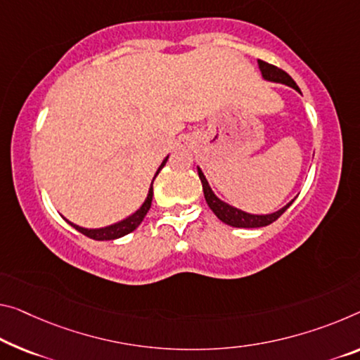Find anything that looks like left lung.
Returning a JSON list of instances; mask_svg holds the SVG:
<instances>
[{"label":"left lung","instance_id":"1","mask_svg":"<svg viewBox=\"0 0 360 360\" xmlns=\"http://www.w3.org/2000/svg\"><path fill=\"white\" fill-rule=\"evenodd\" d=\"M259 64V69L262 72V77L265 80L269 82H275V84H283V85H288L291 88H295L296 91H300V86L296 85V82L291 79V77L286 74L285 70H281L278 68H275V65L265 63V60H257ZM198 175L199 179H201V184H202V191H204V198H206V202L207 206L212 209V212L217 215V217L222 220L224 224L230 225V226H236V229H257V226H265V225H270L272 222H275L276 219L280 217L281 214H283L286 209H288L292 201H290L286 204L285 207H281L280 211H276L274 214H265V215H257V214H248L245 211H240V209H236L233 206H230V204H226L224 201H220V199L214 195L211 186H209L206 176L201 172V169L198 167Z\"/></svg>","mask_w":360,"mask_h":360}]
</instances>
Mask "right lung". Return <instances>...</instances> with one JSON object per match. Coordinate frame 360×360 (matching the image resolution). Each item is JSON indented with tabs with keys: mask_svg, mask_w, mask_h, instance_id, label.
I'll list each match as a JSON object with an SVG mask.
<instances>
[{
	"mask_svg": "<svg viewBox=\"0 0 360 360\" xmlns=\"http://www.w3.org/2000/svg\"><path fill=\"white\" fill-rule=\"evenodd\" d=\"M167 159H169V156L164 159L161 165H159V169H158L156 175H154V179H156L159 172H161V169L164 167L165 162H167ZM154 179H153V180H154ZM151 201H153V184H151V188H149L145 202L141 204V207L138 209V211H136L135 214H131L130 217L124 219L122 222H117V224H114V225L104 226V229H84V226H79V225L70 224V222H69V224H70L72 226H74L75 230H79L80 233H84L85 236L91 238V240H96V241L117 240V238H120V236L129 235L130 231H134V230L136 229V226L143 222V219H145V215L148 214L149 207H151Z\"/></svg>",
	"mask_w": 360,
	"mask_h": 360,
	"instance_id": "add662e5",
	"label": "right lung"
}]
</instances>
